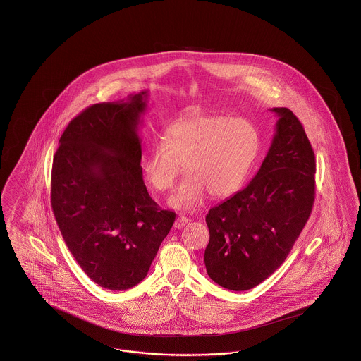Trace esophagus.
Segmentation results:
<instances>
[{"label": "esophagus", "instance_id": "34e87169", "mask_svg": "<svg viewBox=\"0 0 361 361\" xmlns=\"http://www.w3.org/2000/svg\"><path fill=\"white\" fill-rule=\"evenodd\" d=\"M189 219L187 216H184V215H181V216H178L177 219H176V222H174V227L176 228H183L185 224H188Z\"/></svg>", "mask_w": 361, "mask_h": 361}]
</instances>
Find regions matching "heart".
Returning <instances> with one entry per match:
<instances>
[{"label":"heart","mask_w":361,"mask_h":361,"mask_svg":"<svg viewBox=\"0 0 361 361\" xmlns=\"http://www.w3.org/2000/svg\"><path fill=\"white\" fill-rule=\"evenodd\" d=\"M257 130L240 118L199 115L174 121L164 142L154 143L142 162L147 184L158 192L172 188L176 178L187 176L169 197V206L193 211L207 195L224 199L243 184L257 155Z\"/></svg>","instance_id":"heart-1"}]
</instances>
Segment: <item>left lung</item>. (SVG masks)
Returning <instances> with one entry per match:
<instances>
[{
    "instance_id": "8db88e82",
    "label": "left lung",
    "mask_w": 361,
    "mask_h": 361,
    "mask_svg": "<svg viewBox=\"0 0 361 361\" xmlns=\"http://www.w3.org/2000/svg\"><path fill=\"white\" fill-rule=\"evenodd\" d=\"M277 116L271 147L245 188L208 211L207 274L221 287L246 291L275 272L309 221L315 155L288 108Z\"/></svg>"
}]
</instances>
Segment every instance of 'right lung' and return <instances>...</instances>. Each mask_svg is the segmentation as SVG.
<instances>
[{
  "instance_id": "1",
  "label": "right lung",
  "mask_w": 361,
  "mask_h": 361,
  "mask_svg": "<svg viewBox=\"0 0 361 361\" xmlns=\"http://www.w3.org/2000/svg\"><path fill=\"white\" fill-rule=\"evenodd\" d=\"M149 90L93 104L70 121L51 173V206L70 253L96 284L124 291L140 283L176 214L150 197L139 127Z\"/></svg>"
}]
</instances>
